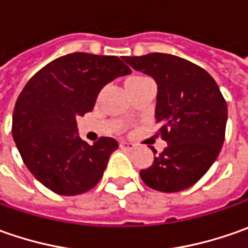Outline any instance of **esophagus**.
I'll list each match as a JSON object with an SVG mask.
<instances>
[{"mask_svg": "<svg viewBox=\"0 0 248 248\" xmlns=\"http://www.w3.org/2000/svg\"><path fill=\"white\" fill-rule=\"evenodd\" d=\"M120 148L125 149V150H132V149H134V145H132V143H129V142L123 140V142H120Z\"/></svg>", "mask_w": 248, "mask_h": 248, "instance_id": "1", "label": "esophagus"}]
</instances>
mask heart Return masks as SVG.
Segmentation results:
<instances>
[{"label": "heart", "mask_w": 248, "mask_h": 248, "mask_svg": "<svg viewBox=\"0 0 248 248\" xmlns=\"http://www.w3.org/2000/svg\"><path fill=\"white\" fill-rule=\"evenodd\" d=\"M134 77H135V76H134ZM129 78H132V77H129Z\"/></svg>", "instance_id": "1"}]
</instances>
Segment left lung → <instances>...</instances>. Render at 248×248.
Wrapping results in <instances>:
<instances>
[{"label":"left lung","mask_w":248,"mask_h":248,"mask_svg":"<svg viewBox=\"0 0 248 248\" xmlns=\"http://www.w3.org/2000/svg\"><path fill=\"white\" fill-rule=\"evenodd\" d=\"M123 59L157 82L156 123L168 143L140 171L142 181L166 193L190 187L210 170L224 145L228 108L221 91L204 69L179 56L156 52Z\"/></svg>","instance_id":"left-lung-1"}]
</instances>
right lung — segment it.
Instances as JSON below:
<instances>
[{
    "label": "right lung",
    "instance_id": "1",
    "mask_svg": "<svg viewBox=\"0 0 248 248\" xmlns=\"http://www.w3.org/2000/svg\"><path fill=\"white\" fill-rule=\"evenodd\" d=\"M131 69L117 56L74 52L44 66L16 100L12 135L23 163L45 187L62 196L91 190L103 175L117 140L92 146L77 134V116L93 109L100 90Z\"/></svg>",
    "mask_w": 248,
    "mask_h": 248
}]
</instances>
